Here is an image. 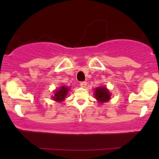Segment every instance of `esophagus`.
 I'll return each instance as SVG.
<instances>
[{
	"label": "esophagus",
	"mask_w": 159,
	"mask_h": 159,
	"mask_svg": "<svg viewBox=\"0 0 159 159\" xmlns=\"http://www.w3.org/2000/svg\"><path fill=\"white\" fill-rule=\"evenodd\" d=\"M86 85H87V82L86 81H82L80 83V86H81V87H85Z\"/></svg>",
	"instance_id": "esophagus-1"
}]
</instances>
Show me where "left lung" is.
Masks as SVG:
<instances>
[{"label": "left lung", "mask_w": 159, "mask_h": 159, "mask_svg": "<svg viewBox=\"0 0 159 159\" xmlns=\"http://www.w3.org/2000/svg\"><path fill=\"white\" fill-rule=\"evenodd\" d=\"M94 96L98 102L104 103L110 100L111 93L105 87H98L94 91Z\"/></svg>", "instance_id": "8db88e82"}]
</instances>
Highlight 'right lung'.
Listing matches in <instances>:
<instances>
[{
	"mask_svg": "<svg viewBox=\"0 0 159 159\" xmlns=\"http://www.w3.org/2000/svg\"><path fill=\"white\" fill-rule=\"evenodd\" d=\"M69 91V88L67 87H64V86H62V87H59L57 90L54 91V94L52 98L56 102H63L65 99L67 93Z\"/></svg>",
	"mask_w": 159,
	"mask_h": 159,
	"instance_id": "add662e5",
	"label": "right lung"
}]
</instances>
